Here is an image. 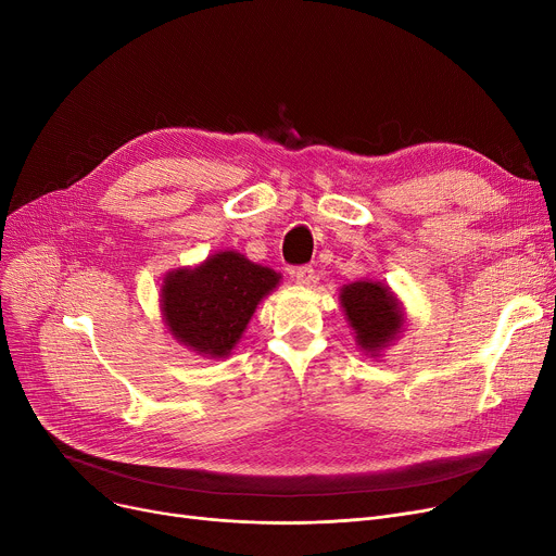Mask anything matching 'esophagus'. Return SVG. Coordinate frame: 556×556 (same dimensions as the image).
<instances>
[{
  "mask_svg": "<svg viewBox=\"0 0 556 556\" xmlns=\"http://www.w3.org/2000/svg\"><path fill=\"white\" fill-rule=\"evenodd\" d=\"M290 277H293L300 286H311L315 281V270L311 266H300L290 270Z\"/></svg>",
  "mask_w": 556,
  "mask_h": 556,
  "instance_id": "esophagus-1",
  "label": "esophagus"
}]
</instances>
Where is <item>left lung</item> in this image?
I'll list each match as a JSON object with an SVG mask.
<instances>
[{"label":"left lung","instance_id":"1","mask_svg":"<svg viewBox=\"0 0 556 556\" xmlns=\"http://www.w3.org/2000/svg\"><path fill=\"white\" fill-rule=\"evenodd\" d=\"M340 304L365 354L381 356L383 349L403 331L405 315L401 302L381 281H354L342 286Z\"/></svg>","mask_w":556,"mask_h":556}]
</instances>
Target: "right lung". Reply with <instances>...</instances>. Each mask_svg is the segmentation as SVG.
<instances>
[{"instance_id":"add662e5","label":"right lung","mask_w":556,"mask_h":556,"mask_svg":"<svg viewBox=\"0 0 556 556\" xmlns=\"http://www.w3.org/2000/svg\"><path fill=\"white\" fill-rule=\"evenodd\" d=\"M281 275L239 252H216L195 268L170 270L162 283V315L170 336L204 358H225L241 340L256 304Z\"/></svg>"}]
</instances>
